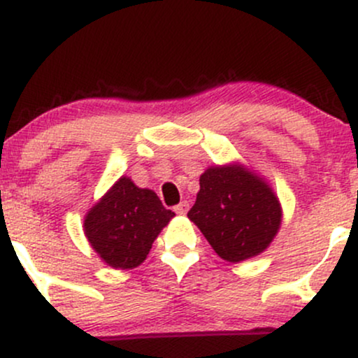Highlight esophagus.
Masks as SVG:
<instances>
[{"label": "esophagus", "instance_id": "1", "mask_svg": "<svg viewBox=\"0 0 358 358\" xmlns=\"http://www.w3.org/2000/svg\"><path fill=\"white\" fill-rule=\"evenodd\" d=\"M188 207H190V205H188V202H182V203L175 205V212L178 213V215H185V213L188 212Z\"/></svg>", "mask_w": 358, "mask_h": 358}]
</instances>
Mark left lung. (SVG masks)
Returning a JSON list of instances; mask_svg holds the SVG:
<instances>
[{
  "instance_id": "1",
  "label": "left lung",
  "mask_w": 358,
  "mask_h": 358,
  "mask_svg": "<svg viewBox=\"0 0 358 358\" xmlns=\"http://www.w3.org/2000/svg\"><path fill=\"white\" fill-rule=\"evenodd\" d=\"M188 219L222 259L241 262L268 249L282 210L264 180L241 165H225L208 168L200 176Z\"/></svg>"
}]
</instances>
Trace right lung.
<instances>
[{"mask_svg":"<svg viewBox=\"0 0 358 358\" xmlns=\"http://www.w3.org/2000/svg\"><path fill=\"white\" fill-rule=\"evenodd\" d=\"M175 217L153 190L121 176L87 212L89 244L114 269H133L145 261L162 229Z\"/></svg>","mask_w":358,"mask_h":358,"instance_id":"right-lung-1","label":"right lung"}]
</instances>
